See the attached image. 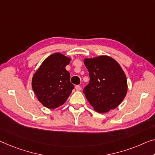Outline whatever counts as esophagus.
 <instances>
[{
  "label": "esophagus",
  "mask_w": 155,
  "mask_h": 155,
  "mask_svg": "<svg viewBox=\"0 0 155 155\" xmlns=\"http://www.w3.org/2000/svg\"><path fill=\"white\" fill-rule=\"evenodd\" d=\"M75 89H76V91H81V87L80 85H76Z\"/></svg>",
  "instance_id": "34e87169"
}]
</instances>
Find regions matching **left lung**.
I'll return each instance as SVG.
<instances>
[{"mask_svg": "<svg viewBox=\"0 0 155 155\" xmlns=\"http://www.w3.org/2000/svg\"><path fill=\"white\" fill-rule=\"evenodd\" d=\"M90 84L85 87V97L95 111L109 112L120 105L127 93V81L120 64L108 55L85 58Z\"/></svg>", "mask_w": 155, "mask_h": 155, "instance_id": "left-lung-1", "label": "left lung"}]
</instances>
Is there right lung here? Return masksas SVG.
I'll return each instance as SVG.
<instances>
[{
    "label": "right lung",
    "mask_w": 155,
    "mask_h": 155,
    "mask_svg": "<svg viewBox=\"0 0 155 155\" xmlns=\"http://www.w3.org/2000/svg\"><path fill=\"white\" fill-rule=\"evenodd\" d=\"M70 57L54 53L48 56L33 76L32 87L38 101L44 107L54 109L65 103L74 85L65 67Z\"/></svg>",
    "instance_id": "add662e5"
}]
</instances>
